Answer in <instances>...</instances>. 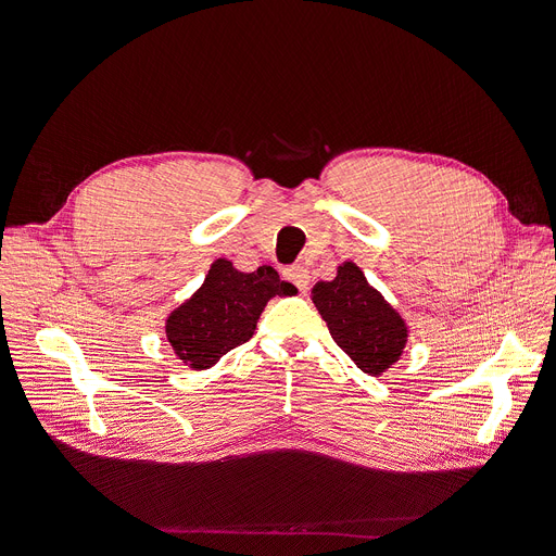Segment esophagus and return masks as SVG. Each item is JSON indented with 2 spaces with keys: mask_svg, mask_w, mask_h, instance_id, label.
Listing matches in <instances>:
<instances>
[{
  "mask_svg": "<svg viewBox=\"0 0 556 556\" xmlns=\"http://www.w3.org/2000/svg\"><path fill=\"white\" fill-rule=\"evenodd\" d=\"M283 279H288L293 286H298L300 293H306L308 283H311V275L304 266H295V268H288L283 270Z\"/></svg>",
  "mask_w": 556,
  "mask_h": 556,
  "instance_id": "obj_1",
  "label": "esophagus"
}]
</instances>
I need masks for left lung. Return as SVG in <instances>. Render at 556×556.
I'll use <instances>...</instances> for the list:
<instances>
[{"mask_svg": "<svg viewBox=\"0 0 556 556\" xmlns=\"http://www.w3.org/2000/svg\"><path fill=\"white\" fill-rule=\"evenodd\" d=\"M311 300L336 344L365 374L381 376L401 358L410 329L354 261H342L331 281H317Z\"/></svg>", "mask_w": 556, "mask_h": 556, "instance_id": "left-lung-1", "label": "left lung"}]
</instances>
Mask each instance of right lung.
Wrapping results in <instances>:
<instances>
[{"label":"right lung","instance_id":"right-lung-1","mask_svg":"<svg viewBox=\"0 0 556 556\" xmlns=\"http://www.w3.org/2000/svg\"><path fill=\"white\" fill-rule=\"evenodd\" d=\"M298 288L281 281L273 266L241 273L229 258H216L202 286L164 319L166 340L193 371L214 367L229 349L248 342L273 298H290Z\"/></svg>","mask_w":556,"mask_h":556}]
</instances>
